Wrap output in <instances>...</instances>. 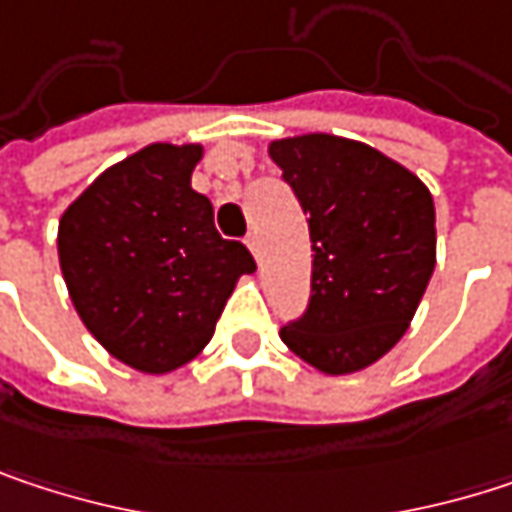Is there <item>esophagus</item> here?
<instances>
[{"mask_svg": "<svg viewBox=\"0 0 512 512\" xmlns=\"http://www.w3.org/2000/svg\"><path fill=\"white\" fill-rule=\"evenodd\" d=\"M246 246H249L252 255L260 257V240H257V234H249V237H246Z\"/></svg>", "mask_w": 512, "mask_h": 512, "instance_id": "34e87169", "label": "esophagus"}]
</instances>
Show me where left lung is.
Segmentation results:
<instances>
[{
  "label": "left lung",
  "mask_w": 512,
  "mask_h": 512,
  "mask_svg": "<svg viewBox=\"0 0 512 512\" xmlns=\"http://www.w3.org/2000/svg\"><path fill=\"white\" fill-rule=\"evenodd\" d=\"M281 180L308 213L311 299L281 341L341 376L382 358L409 329L436 266L430 189L385 154L311 133L269 145Z\"/></svg>",
  "instance_id": "1"
}]
</instances>
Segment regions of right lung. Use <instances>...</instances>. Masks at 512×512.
Masks as SVG:
<instances>
[{"instance_id": "1", "label": "right lung", "mask_w": 512, "mask_h": 512, "mask_svg": "<svg viewBox=\"0 0 512 512\" xmlns=\"http://www.w3.org/2000/svg\"><path fill=\"white\" fill-rule=\"evenodd\" d=\"M201 145H148L106 168L61 216L58 260L85 329L142 373L198 356L252 252L222 240L192 189Z\"/></svg>"}]
</instances>
